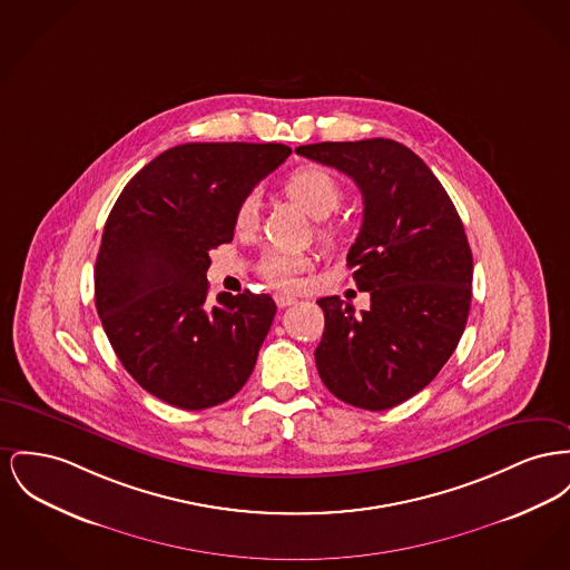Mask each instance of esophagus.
<instances>
[{"label":"esophagus","mask_w":570,"mask_h":570,"mask_svg":"<svg viewBox=\"0 0 570 570\" xmlns=\"http://www.w3.org/2000/svg\"><path fill=\"white\" fill-rule=\"evenodd\" d=\"M275 303H277L279 307H288V305L297 303V299H295V297H291V295H275Z\"/></svg>","instance_id":"obj_1"}]
</instances>
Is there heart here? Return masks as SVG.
<instances>
[{"instance_id":"1","label":"heart","mask_w":570,"mask_h":570,"mask_svg":"<svg viewBox=\"0 0 570 570\" xmlns=\"http://www.w3.org/2000/svg\"><path fill=\"white\" fill-rule=\"evenodd\" d=\"M284 194L297 202L312 219H327L337 210L342 202V187L330 169L318 166H303L293 169L282 183ZM258 217V200L254 196L245 198L236 208V226L252 228ZM318 235L325 240H334L332 226H321ZM312 267V261L303 254L288 252H268L261 261V275L271 286L279 291H293L299 284V275Z\"/></svg>"}]
</instances>
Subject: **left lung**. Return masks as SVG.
Listing matches in <instances>:
<instances>
[{
  "instance_id": "1",
  "label": "left lung",
  "mask_w": 570,
  "mask_h": 570,
  "mask_svg": "<svg viewBox=\"0 0 570 570\" xmlns=\"http://www.w3.org/2000/svg\"><path fill=\"white\" fill-rule=\"evenodd\" d=\"M355 180L364 222L346 263L370 309L323 297L316 368L335 399L383 411L424 390L465 332L473 261L463 222L431 168L394 139L295 150Z\"/></svg>"
}]
</instances>
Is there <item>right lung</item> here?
<instances>
[{
	"label": "right lung",
	"instance_id": "right-lung-1",
	"mask_svg": "<svg viewBox=\"0 0 570 570\" xmlns=\"http://www.w3.org/2000/svg\"><path fill=\"white\" fill-rule=\"evenodd\" d=\"M288 155L282 144H180L114 204L95 267L97 312L122 366L159 401L222 404L256 366L275 302L245 291L208 305V252L233 240L238 204Z\"/></svg>",
	"mask_w": 570,
	"mask_h": 570
}]
</instances>
